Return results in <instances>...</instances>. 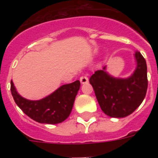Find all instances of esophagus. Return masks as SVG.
<instances>
[{
	"mask_svg": "<svg viewBox=\"0 0 158 158\" xmlns=\"http://www.w3.org/2000/svg\"><path fill=\"white\" fill-rule=\"evenodd\" d=\"M80 82H81V84H86L89 82V78L87 76H81L80 77V79H79Z\"/></svg>",
	"mask_w": 158,
	"mask_h": 158,
	"instance_id": "esophagus-1",
	"label": "esophagus"
}]
</instances>
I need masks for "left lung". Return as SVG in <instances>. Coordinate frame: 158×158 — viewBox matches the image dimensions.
<instances>
[{"instance_id": "1", "label": "left lung", "mask_w": 158, "mask_h": 158, "mask_svg": "<svg viewBox=\"0 0 158 158\" xmlns=\"http://www.w3.org/2000/svg\"><path fill=\"white\" fill-rule=\"evenodd\" d=\"M137 67L128 79H115L103 69L89 79L102 110L110 117L121 118L132 114L143 101L148 89L147 64L139 52L135 53Z\"/></svg>"}]
</instances>
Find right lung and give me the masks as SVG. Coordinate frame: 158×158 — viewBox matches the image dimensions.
Segmentation results:
<instances>
[{
    "instance_id": "add662e5",
    "label": "right lung",
    "mask_w": 158,
    "mask_h": 158,
    "mask_svg": "<svg viewBox=\"0 0 158 158\" xmlns=\"http://www.w3.org/2000/svg\"><path fill=\"white\" fill-rule=\"evenodd\" d=\"M79 87L80 82L76 80L62 85L45 98L30 101L22 98L16 92L13 82H10L11 94L17 106L31 119L45 124H58L68 118Z\"/></svg>"
}]
</instances>
